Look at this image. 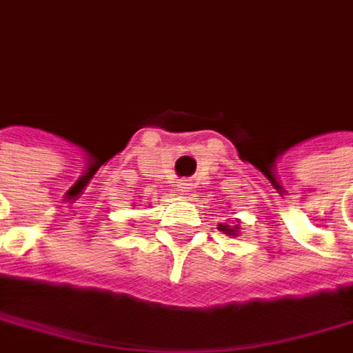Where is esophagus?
<instances>
[{
    "instance_id": "34e87169",
    "label": "esophagus",
    "mask_w": 353,
    "mask_h": 353,
    "mask_svg": "<svg viewBox=\"0 0 353 353\" xmlns=\"http://www.w3.org/2000/svg\"><path fill=\"white\" fill-rule=\"evenodd\" d=\"M176 192L179 195H188V193L192 192V181L190 179H179L176 183Z\"/></svg>"
}]
</instances>
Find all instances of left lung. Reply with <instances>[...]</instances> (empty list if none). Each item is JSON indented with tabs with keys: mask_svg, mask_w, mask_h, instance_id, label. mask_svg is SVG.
I'll list each match as a JSON object with an SVG mask.
<instances>
[{
	"mask_svg": "<svg viewBox=\"0 0 353 353\" xmlns=\"http://www.w3.org/2000/svg\"><path fill=\"white\" fill-rule=\"evenodd\" d=\"M217 229L223 231L225 235H233V237H237L239 233H241V225H239V221L235 223V225H219Z\"/></svg>",
	"mask_w": 353,
	"mask_h": 353,
	"instance_id": "8db88e82",
	"label": "left lung"
}]
</instances>
